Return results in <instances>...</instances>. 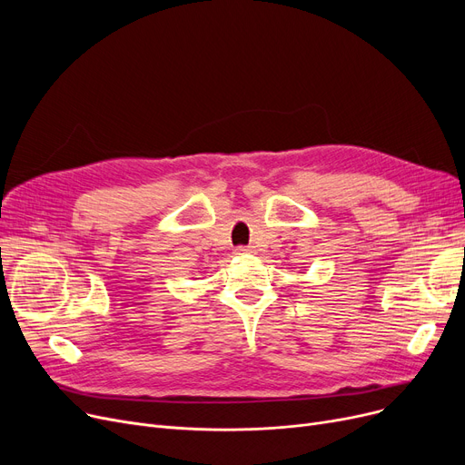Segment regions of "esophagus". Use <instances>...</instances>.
Here are the masks:
<instances>
[{"instance_id":"34e87169","label":"esophagus","mask_w":465,"mask_h":465,"mask_svg":"<svg viewBox=\"0 0 465 465\" xmlns=\"http://www.w3.org/2000/svg\"><path fill=\"white\" fill-rule=\"evenodd\" d=\"M235 252L237 254H252L254 247H251V245H239V247H235Z\"/></svg>"}]
</instances>
